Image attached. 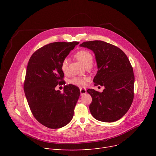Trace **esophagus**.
I'll return each mask as SVG.
<instances>
[{
	"label": "esophagus",
	"mask_w": 156,
	"mask_h": 156,
	"mask_svg": "<svg viewBox=\"0 0 156 156\" xmlns=\"http://www.w3.org/2000/svg\"><path fill=\"white\" fill-rule=\"evenodd\" d=\"M80 93H81V95L85 94H86V93H87L86 89H85V88H80Z\"/></svg>",
	"instance_id": "esophagus-1"
}]
</instances>
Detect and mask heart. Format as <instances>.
Returning <instances> with one entry per match:
<instances>
[{"label":"heart","instance_id":"b5f03b06","mask_svg":"<svg viewBox=\"0 0 156 156\" xmlns=\"http://www.w3.org/2000/svg\"><path fill=\"white\" fill-rule=\"evenodd\" d=\"M75 57L86 68L88 66H92L94 61L92 54L86 50H81L77 52ZM61 69L64 73H67L68 71V60L64 59L61 65ZM88 81L87 77H75L70 80V83L79 87H85Z\"/></svg>","mask_w":156,"mask_h":156}]
</instances>
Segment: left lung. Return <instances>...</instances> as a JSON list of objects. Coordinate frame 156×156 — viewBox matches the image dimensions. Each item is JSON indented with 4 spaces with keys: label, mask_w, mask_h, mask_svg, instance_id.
I'll use <instances>...</instances> for the list:
<instances>
[{
    "label": "left lung",
    "mask_w": 156,
    "mask_h": 156,
    "mask_svg": "<svg viewBox=\"0 0 156 156\" xmlns=\"http://www.w3.org/2000/svg\"><path fill=\"white\" fill-rule=\"evenodd\" d=\"M80 45L94 52L98 67L94 85L105 87L102 92L87 90L92 98L89 106L92 115L103 122L119 119L129 109L134 97L135 76L127 55L118 47L101 40Z\"/></svg>",
    "instance_id": "obj_1"
}]
</instances>
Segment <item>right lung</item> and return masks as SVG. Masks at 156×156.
<instances>
[{
  "instance_id": "right-lung-1",
  "label": "right lung",
  "mask_w": 156,
  "mask_h": 156,
  "mask_svg": "<svg viewBox=\"0 0 156 156\" xmlns=\"http://www.w3.org/2000/svg\"><path fill=\"white\" fill-rule=\"evenodd\" d=\"M78 42H57L45 45L32 54L28 63L24 91L35 118L52 129L62 128L71 121L80 95L73 85L64 87V92L55 90L65 85L61 65Z\"/></svg>"
}]
</instances>
